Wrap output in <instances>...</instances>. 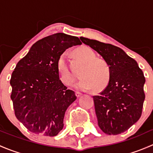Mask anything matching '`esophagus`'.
I'll list each match as a JSON object with an SVG mask.
<instances>
[{"instance_id": "1", "label": "esophagus", "mask_w": 153, "mask_h": 153, "mask_svg": "<svg viewBox=\"0 0 153 153\" xmlns=\"http://www.w3.org/2000/svg\"><path fill=\"white\" fill-rule=\"evenodd\" d=\"M82 95V93H81V92H75V95H76L77 97H80L81 96V95Z\"/></svg>"}]
</instances>
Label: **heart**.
Segmentation results:
<instances>
[{
    "label": "heart",
    "mask_w": 153,
    "mask_h": 153,
    "mask_svg": "<svg viewBox=\"0 0 153 153\" xmlns=\"http://www.w3.org/2000/svg\"><path fill=\"white\" fill-rule=\"evenodd\" d=\"M75 55L78 59L85 64L80 73V76L82 78L76 84V87L82 90L92 89L95 92L104 90L111 76L110 66L107 61L103 58H97L94 51L87 47L77 49ZM57 68L64 84L70 85L74 82L75 75L69 67L67 52H64L59 56Z\"/></svg>",
    "instance_id": "b5f03b06"
}]
</instances>
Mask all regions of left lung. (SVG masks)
Wrapping results in <instances>:
<instances>
[{"instance_id": "8db88e82", "label": "left lung", "mask_w": 153, "mask_h": 153, "mask_svg": "<svg viewBox=\"0 0 153 153\" xmlns=\"http://www.w3.org/2000/svg\"><path fill=\"white\" fill-rule=\"evenodd\" d=\"M80 39L110 66L108 85L93 96L98 126L108 135L122 133L137 122L142 113L145 99L143 71L121 48L83 37Z\"/></svg>"}]
</instances>
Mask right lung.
Instances as JSON below:
<instances>
[{"instance_id":"right-lung-1","label":"right lung","mask_w":153,"mask_h":153,"mask_svg":"<svg viewBox=\"0 0 153 153\" xmlns=\"http://www.w3.org/2000/svg\"><path fill=\"white\" fill-rule=\"evenodd\" d=\"M81 44L78 37L49 35L35 43L12 72L15 115L32 133L53 137L62 130L66 110L77 97L59 78L57 62L66 49Z\"/></svg>"}]
</instances>
